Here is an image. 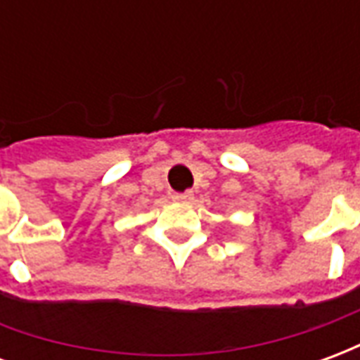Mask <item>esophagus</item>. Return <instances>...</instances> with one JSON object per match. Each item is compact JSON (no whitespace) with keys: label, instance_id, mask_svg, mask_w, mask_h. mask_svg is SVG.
I'll return each instance as SVG.
<instances>
[{"label":"esophagus","instance_id":"obj_1","mask_svg":"<svg viewBox=\"0 0 360 360\" xmlns=\"http://www.w3.org/2000/svg\"><path fill=\"white\" fill-rule=\"evenodd\" d=\"M193 198H195L193 191H185V193H175V195H173V200H175V202H191Z\"/></svg>","mask_w":360,"mask_h":360}]
</instances>
